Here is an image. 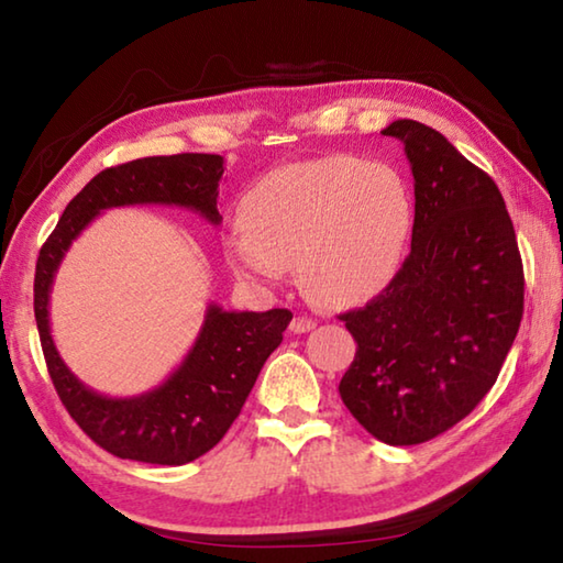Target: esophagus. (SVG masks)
<instances>
[{
  "label": "esophagus",
  "instance_id": "esophagus-1",
  "mask_svg": "<svg viewBox=\"0 0 563 563\" xmlns=\"http://www.w3.org/2000/svg\"><path fill=\"white\" fill-rule=\"evenodd\" d=\"M316 325H318V322L308 318V316H295L292 322H290V330L295 332V335H300V332H310Z\"/></svg>",
  "mask_w": 563,
  "mask_h": 563
}]
</instances>
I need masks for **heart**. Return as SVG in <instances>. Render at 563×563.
Listing matches in <instances>:
<instances>
[{
	"label": "heart",
	"mask_w": 563,
	"mask_h": 563,
	"mask_svg": "<svg viewBox=\"0 0 563 563\" xmlns=\"http://www.w3.org/2000/svg\"><path fill=\"white\" fill-rule=\"evenodd\" d=\"M412 223V194L387 161H292L245 190L225 258L235 275L258 283L280 280L295 265L310 298L352 305L393 283Z\"/></svg>",
	"instance_id": "1"
}]
</instances>
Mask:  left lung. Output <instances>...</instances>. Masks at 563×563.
<instances>
[{"label":"left lung","mask_w":563,"mask_h":563,"mask_svg":"<svg viewBox=\"0 0 563 563\" xmlns=\"http://www.w3.org/2000/svg\"><path fill=\"white\" fill-rule=\"evenodd\" d=\"M415 176L412 251L393 283L340 320L357 352L340 379L352 417L379 442L434 440L482 402L519 332L523 268L494 180L440 131L383 129Z\"/></svg>","instance_id":"8db88e82"}]
</instances>
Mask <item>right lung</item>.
Returning a JSON list of instances; mask_svg holds the SVG:
<instances>
[{"label":"right lung","mask_w":563,"mask_h":563,"mask_svg":"<svg viewBox=\"0 0 563 563\" xmlns=\"http://www.w3.org/2000/svg\"><path fill=\"white\" fill-rule=\"evenodd\" d=\"M221 176L223 156L216 154L151 156L111 166L71 198L40 251L34 318L56 395L74 422L101 450L121 460L176 466L213 450L241 415L265 360L283 342L292 312L285 308L228 312L208 305L196 345L166 383L139 397H107L84 385L56 352L49 330V292L56 268L84 228L107 208L180 206L218 225L223 221L218 213Z\"/></svg>","instance_id":"1"}]
</instances>
